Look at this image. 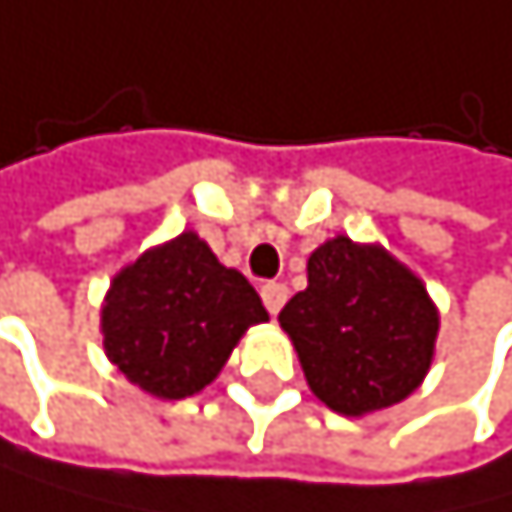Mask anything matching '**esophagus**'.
<instances>
[{
    "label": "esophagus",
    "instance_id": "obj_1",
    "mask_svg": "<svg viewBox=\"0 0 512 512\" xmlns=\"http://www.w3.org/2000/svg\"><path fill=\"white\" fill-rule=\"evenodd\" d=\"M288 301V288L282 282H269V285H262V304H266V311L269 314H278L285 307Z\"/></svg>",
    "mask_w": 512,
    "mask_h": 512
}]
</instances>
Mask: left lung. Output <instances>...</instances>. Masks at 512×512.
Wrapping results in <instances>:
<instances>
[{
    "mask_svg": "<svg viewBox=\"0 0 512 512\" xmlns=\"http://www.w3.org/2000/svg\"><path fill=\"white\" fill-rule=\"evenodd\" d=\"M278 323L317 401L365 417L423 385L439 307L423 278L385 246L336 234L307 256V288L282 307Z\"/></svg>",
    "mask_w": 512,
    "mask_h": 512,
    "instance_id": "8db88e82",
    "label": "left lung"
}]
</instances>
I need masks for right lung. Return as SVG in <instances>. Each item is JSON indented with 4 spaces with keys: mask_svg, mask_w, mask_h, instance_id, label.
<instances>
[{
    "mask_svg": "<svg viewBox=\"0 0 512 512\" xmlns=\"http://www.w3.org/2000/svg\"><path fill=\"white\" fill-rule=\"evenodd\" d=\"M266 320L256 288L221 266L195 230H182L111 278L102 346L108 362L144 394L182 401L205 391L243 333Z\"/></svg>",
    "mask_w": 512,
    "mask_h": 512,
    "instance_id": "1",
    "label": "right lung"
}]
</instances>
